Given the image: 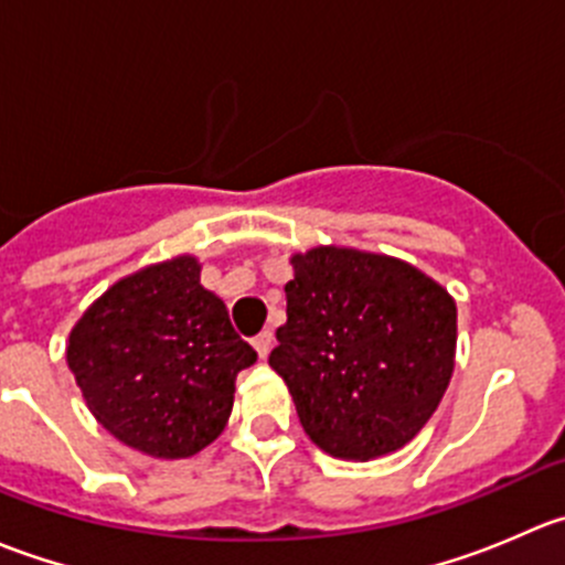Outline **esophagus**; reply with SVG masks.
<instances>
[{
	"instance_id": "1",
	"label": "esophagus",
	"mask_w": 565,
	"mask_h": 565,
	"mask_svg": "<svg viewBox=\"0 0 565 565\" xmlns=\"http://www.w3.org/2000/svg\"><path fill=\"white\" fill-rule=\"evenodd\" d=\"M254 350L259 358H267L273 350V333L270 330H262L259 335H254Z\"/></svg>"
}]
</instances>
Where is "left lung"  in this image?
<instances>
[{
  "instance_id": "obj_1",
  "label": "left lung",
  "mask_w": 565,
  "mask_h": 565,
  "mask_svg": "<svg viewBox=\"0 0 565 565\" xmlns=\"http://www.w3.org/2000/svg\"><path fill=\"white\" fill-rule=\"evenodd\" d=\"M287 322L267 363L324 454L369 461L435 415L457 358V303L409 262L347 246L292 254Z\"/></svg>"
}]
</instances>
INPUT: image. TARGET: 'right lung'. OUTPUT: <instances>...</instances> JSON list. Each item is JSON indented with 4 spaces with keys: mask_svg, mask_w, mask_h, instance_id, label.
Listing matches in <instances>:
<instances>
[{
    "mask_svg": "<svg viewBox=\"0 0 565 565\" xmlns=\"http://www.w3.org/2000/svg\"><path fill=\"white\" fill-rule=\"evenodd\" d=\"M196 256L147 265L106 289L67 335V366L108 435L188 459L224 431L237 372L256 361Z\"/></svg>",
    "mask_w": 565,
    "mask_h": 565,
    "instance_id": "add662e5",
    "label": "right lung"
}]
</instances>
